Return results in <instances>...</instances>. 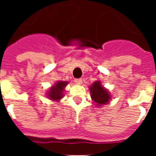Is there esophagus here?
I'll use <instances>...</instances> for the list:
<instances>
[{
	"instance_id": "34e87169",
	"label": "esophagus",
	"mask_w": 156,
	"mask_h": 156,
	"mask_svg": "<svg viewBox=\"0 0 156 156\" xmlns=\"http://www.w3.org/2000/svg\"><path fill=\"white\" fill-rule=\"evenodd\" d=\"M74 82H75V83L78 84V85H80L83 83V79L82 78H76V79H74Z\"/></svg>"
}]
</instances>
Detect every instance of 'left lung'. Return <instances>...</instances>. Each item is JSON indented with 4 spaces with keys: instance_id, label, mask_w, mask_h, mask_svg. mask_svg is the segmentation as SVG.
Instances as JSON below:
<instances>
[{
    "instance_id": "obj_1",
    "label": "left lung",
    "mask_w": 156,
    "mask_h": 156,
    "mask_svg": "<svg viewBox=\"0 0 156 156\" xmlns=\"http://www.w3.org/2000/svg\"><path fill=\"white\" fill-rule=\"evenodd\" d=\"M90 92L91 99L96 103V105L105 104L111 100L108 91L102 87L100 81L92 83V85L90 87Z\"/></svg>"
}]
</instances>
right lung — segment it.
<instances>
[{
    "mask_svg": "<svg viewBox=\"0 0 156 156\" xmlns=\"http://www.w3.org/2000/svg\"><path fill=\"white\" fill-rule=\"evenodd\" d=\"M66 82H57L54 86H52L51 89L48 90V93H47V96L49 98L50 100H55V101H58L63 98V91L64 88L66 87L67 85Z\"/></svg>",
    "mask_w": 156,
    "mask_h": 156,
    "instance_id": "obj_1",
    "label": "right lung"
}]
</instances>
